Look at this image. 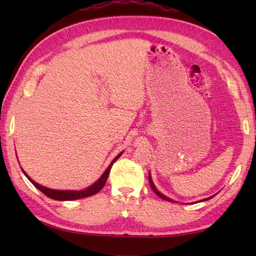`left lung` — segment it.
<instances>
[{"mask_svg":"<svg viewBox=\"0 0 256 256\" xmlns=\"http://www.w3.org/2000/svg\"><path fill=\"white\" fill-rule=\"evenodd\" d=\"M148 180H150V187H152V189H153V192L157 194V196H158V197L160 198H162V199H164V200H166V201H170V202H174V201L172 200V199H170V198H167L166 197V196H164V194H160V192H158V190H157L156 189V187L154 186V184H153V182H152V178H150V175H148ZM210 198H212V197H210ZM210 198H206V199H204V200H209Z\"/></svg>","mask_w":256,"mask_h":256,"instance_id":"8db88e82","label":"left lung"}]
</instances>
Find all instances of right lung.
Listing matches in <instances>:
<instances>
[{
  "label": "right lung",
  "mask_w": 256,
  "mask_h": 256,
  "mask_svg": "<svg viewBox=\"0 0 256 256\" xmlns=\"http://www.w3.org/2000/svg\"><path fill=\"white\" fill-rule=\"evenodd\" d=\"M121 154H118L116 157V158H114L111 162V164L108 165V167L106 168V170L103 172V175L99 179H98V180L94 184H91L90 187H88L84 190H80V192H72V190H54V189L46 188L44 186H40V184L35 182L34 180H32L30 176L27 175V174L23 170H23L24 175L30 179V182L34 184V186L38 190H40L42 194H46L47 197H50L52 199H55V200H77V199H82V198H86V197H90V196H92V194H96V192H99L103 187H104V184L108 180V174H110V170H111V167H112L114 162H116V160L118 158V157L121 156Z\"/></svg>",
  "instance_id": "obj_1"
}]
</instances>
